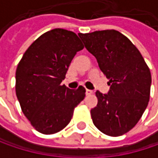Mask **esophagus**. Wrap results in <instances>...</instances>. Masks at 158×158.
<instances>
[{
  "label": "esophagus",
  "mask_w": 158,
  "mask_h": 158,
  "mask_svg": "<svg viewBox=\"0 0 158 158\" xmlns=\"http://www.w3.org/2000/svg\"><path fill=\"white\" fill-rule=\"evenodd\" d=\"M90 94H92V90H90V89H86V95H90Z\"/></svg>",
  "instance_id": "34e87169"
}]
</instances>
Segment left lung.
<instances>
[{"label":"left lung","instance_id":"obj_1","mask_svg":"<svg viewBox=\"0 0 158 158\" xmlns=\"http://www.w3.org/2000/svg\"><path fill=\"white\" fill-rule=\"evenodd\" d=\"M100 69L110 79L108 93L96 91L90 110L94 125L103 134L120 136L138 123L150 96L151 73L139 50L116 30L79 34Z\"/></svg>","mask_w":158,"mask_h":158}]
</instances>
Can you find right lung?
<instances>
[{
	"mask_svg": "<svg viewBox=\"0 0 158 158\" xmlns=\"http://www.w3.org/2000/svg\"><path fill=\"white\" fill-rule=\"evenodd\" d=\"M83 48L74 32L56 28L38 37L19 62L16 96L23 114L39 133L52 135L64 129L84 99V87L70 89L61 85L73 57Z\"/></svg>",
	"mask_w": 158,
	"mask_h": 158,
	"instance_id": "1",
	"label": "right lung"
}]
</instances>
